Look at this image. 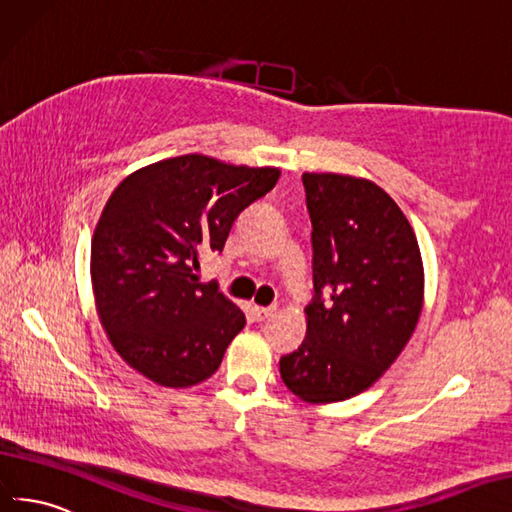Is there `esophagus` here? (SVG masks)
<instances>
[{"label":"esophagus","mask_w":512,"mask_h":512,"mask_svg":"<svg viewBox=\"0 0 512 512\" xmlns=\"http://www.w3.org/2000/svg\"><path fill=\"white\" fill-rule=\"evenodd\" d=\"M274 311H276V306H255V309H253V313H255V319H257V321H266V319H270V317L274 315Z\"/></svg>","instance_id":"esophagus-1"}]
</instances>
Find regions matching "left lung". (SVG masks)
<instances>
[{
  "label": "left lung",
  "instance_id": "left-lung-1",
  "mask_svg": "<svg viewBox=\"0 0 512 512\" xmlns=\"http://www.w3.org/2000/svg\"><path fill=\"white\" fill-rule=\"evenodd\" d=\"M302 184L315 296L281 377L306 403L345 401L375 384L412 337L425 287L420 248L377 184L339 173H304Z\"/></svg>",
  "mask_w": 512,
  "mask_h": 512
}]
</instances>
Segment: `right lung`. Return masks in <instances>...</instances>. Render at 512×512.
<instances>
[{
    "instance_id": "right-lung-1",
    "label": "right lung",
    "mask_w": 512,
    "mask_h": 512,
    "mask_svg": "<svg viewBox=\"0 0 512 512\" xmlns=\"http://www.w3.org/2000/svg\"><path fill=\"white\" fill-rule=\"evenodd\" d=\"M279 175L184 154L115 188L94 231L92 285L109 341L135 371L186 388L221 367L246 317L214 283H197L199 255L223 253L238 216Z\"/></svg>"
}]
</instances>
